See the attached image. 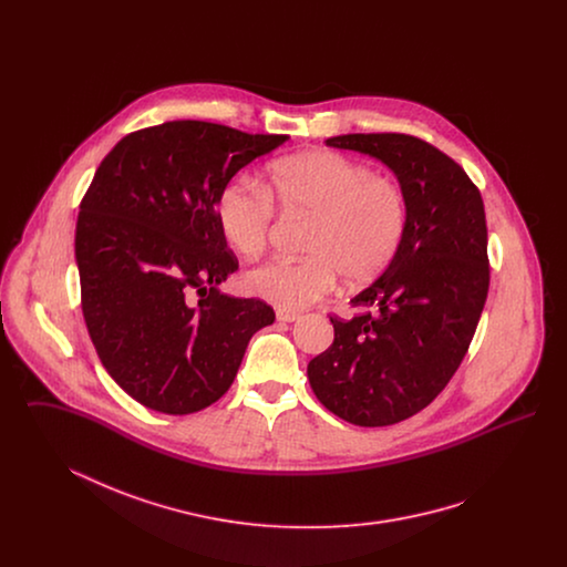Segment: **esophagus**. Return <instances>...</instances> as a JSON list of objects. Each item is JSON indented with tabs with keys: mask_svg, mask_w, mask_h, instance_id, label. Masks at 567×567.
Returning a JSON list of instances; mask_svg holds the SVG:
<instances>
[{
	"mask_svg": "<svg viewBox=\"0 0 567 567\" xmlns=\"http://www.w3.org/2000/svg\"><path fill=\"white\" fill-rule=\"evenodd\" d=\"M276 319L282 321V323H296V321H299V315H296V312H287V310H278V312H276Z\"/></svg>",
	"mask_w": 567,
	"mask_h": 567,
	"instance_id": "34e87169",
	"label": "esophagus"
}]
</instances>
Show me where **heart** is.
<instances>
[{
	"label": "heart",
	"mask_w": 567,
	"mask_h": 567,
	"mask_svg": "<svg viewBox=\"0 0 567 567\" xmlns=\"http://www.w3.org/2000/svg\"><path fill=\"white\" fill-rule=\"evenodd\" d=\"M274 203L312 220L303 259H274L244 278L250 296L296 312L333 291L374 280L398 255L408 227V199L395 181L340 153H301L271 163L264 189L238 176L216 193V223L244 257H257L270 236Z\"/></svg>",
	"instance_id": "obj_1"
}]
</instances>
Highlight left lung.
Returning a JSON list of instances; mask_svg holds the SVG:
<instances>
[{
    "label": "left lung",
    "instance_id": "8db88e82",
    "mask_svg": "<svg viewBox=\"0 0 567 567\" xmlns=\"http://www.w3.org/2000/svg\"><path fill=\"white\" fill-rule=\"evenodd\" d=\"M327 146L384 163L408 199L404 240L333 344L308 363L319 402L359 427H384L432 404L457 372L488 293L485 204L458 163L405 134H347Z\"/></svg>",
    "mask_w": 567,
    "mask_h": 567
}]
</instances>
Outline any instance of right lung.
Here are the masks:
<instances>
[{
	"label": "right lung",
	"mask_w": 567,
	"mask_h": 567,
	"mask_svg": "<svg viewBox=\"0 0 567 567\" xmlns=\"http://www.w3.org/2000/svg\"><path fill=\"white\" fill-rule=\"evenodd\" d=\"M289 135L169 121L125 135L100 163L76 223L84 323L114 382L151 410L190 414L231 386L276 315L223 296L238 259L216 193Z\"/></svg>",
	"instance_id": "add662e5"
}]
</instances>
